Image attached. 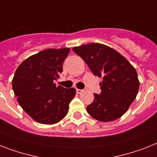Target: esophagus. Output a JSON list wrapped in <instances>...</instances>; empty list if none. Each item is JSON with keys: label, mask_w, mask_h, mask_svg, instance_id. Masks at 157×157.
I'll use <instances>...</instances> for the list:
<instances>
[{"label": "esophagus", "mask_w": 157, "mask_h": 157, "mask_svg": "<svg viewBox=\"0 0 157 157\" xmlns=\"http://www.w3.org/2000/svg\"><path fill=\"white\" fill-rule=\"evenodd\" d=\"M76 92L78 94H82V93L83 92V90H81V89H76Z\"/></svg>", "instance_id": "1"}]
</instances>
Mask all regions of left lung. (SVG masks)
Masks as SVG:
<instances>
[{"mask_svg": "<svg viewBox=\"0 0 157 157\" xmlns=\"http://www.w3.org/2000/svg\"><path fill=\"white\" fill-rule=\"evenodd\" d=\"M95 76L103 78L101 93L94 94V100L86 111L94 119L113 121L124 115L139 90L136 71L126 58L109 46L90 43L73 48Z\"/></svg>", "mask_w": 157, "mask_h": 157, "instance_id": "left-lung-1", "label": "left lung"}]
</instances>
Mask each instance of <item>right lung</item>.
I'll list each match as a JSON object with an SVG mask.
<instances>
[{
    "mask_svg": "<svg viewBox=\"0 0 157 157\" xmlns=\"http://www.w3.org/2000/svg\"><path fill=\"white\" fill-rule=\"evenodd\" d=\"M69 48L47 49L23 61L12 81L14 94L22 109L36 122L56 124L67 116L75 98V88L56 86Z\"/></svg>",
    "mask_w": 157,
    "mask_h": 157,
    "instance_id": "add662e5",
    "label": "right lung"
}]
</instances>
